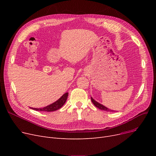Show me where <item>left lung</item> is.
Instances as JSON below:
<instances>
[{
  "label": "left lung",
  "instance_id": "obj_1",
  "mask_svg": "<svg viewBox=\"0 0 156 156\" xmlns=\"http://www.w3.org/2000/svg\"><path fill=\"white\" fill-rule=\"evenodd\" d=\"M91 101H92V103L94 104V105L95 106V107H97V108H99V109H101V110H103V111H110V112H113L114 111H112V110H111V109H109L108 108H105V106H104L103 105H102V104H99V103H98L97 102H96L92 97H91Z\"/></svg>",
  "mask_w": 156,
  "mask_h": 156
}]
</instances>
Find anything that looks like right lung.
Listing matches in <instances>:
<instances>
[{"label":"right lung","mask_w":156,"mask_h":156,"mask_svg":"<svg viewBox=\"0 0 156 156\" xmlns=\"http://www.w3.org/2000/svg\"><path fill=\"white\" fill-rule=\"evenodd\" d=\"M68 96V92L64 94L59 99L57 100L56 102H54L53 104L48 105L45 108H40V109H37V108H31L32 109H34L38 111H47V112H51L54 111L57 109H60L62 106L65 104L66 101L67 100V98Z\"/></svg>","instance_id":"add662e5"}]
</instances>
